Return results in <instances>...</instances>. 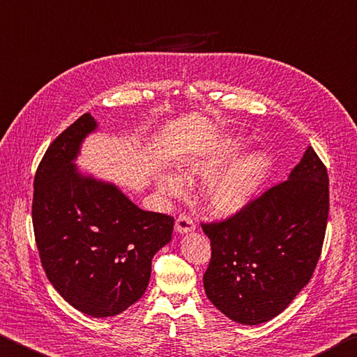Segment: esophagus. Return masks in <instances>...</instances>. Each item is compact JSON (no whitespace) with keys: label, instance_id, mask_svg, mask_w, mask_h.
<instances>
[{"label":"esophagus","instance_id":"34e87169","mask_svg":"<svg viewBox=\"0 0 357 357\" xmlns=\"http://www.w3.org/2000/svg\"><path fill=\"white\" fill-rule=\"evenodd\" d=\"M196 229V222L191 220L188 215H180L175 221V232L178 234H188L191 230Z\"/></svg>","mask_w":357,"mask_h":357}]
</instances>
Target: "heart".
<instances>
[{
	"label": "heart",
	"mask_w": 357,
	"mask_h": 357,
	"mask_svg": "<svg viewBox=\"0 0 357 357\" xmlns=\"http://www.w3.org/2000/svg\"><path fill=\"white\" fill-rule=\"evenodd\" d=\"M236 150H238V144L232 142L213 155L191 156L185 162L183 177H211L220 171L222 165H226L232 158ZM268 167H270V160L264 153H252L235 162L210 183L207 192L208 208L218 216H232L238 213L252 201L255 192L259 191ZM158 185L167 195H180L183 191L182 182L171 175L160 177Z\"/></svg>",
	"instance_id": "b5f03b06"
}]
</instances>
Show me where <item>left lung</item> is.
Here are the masks:
<instances>
[{
    "label": "left lung",
    "instance_id": "1",
    "mask_svg": "<svg viewBox=\"0 0 357 357\" xmlns=\"http://www.w3.org/2000/svg\"><path fill=\"white\" fill-rule=\"evenodd\" d=\"M328 213V171L309 147L289 180L227 220L202 222L211 246L204 289L215 307L251 326L284 312L315 271Z\"/></svg>",
    "mask_w": 357,
    "mask_h": 357
}]
</instances>
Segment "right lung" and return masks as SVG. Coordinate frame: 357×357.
Returning a JSON list of instances; mask_svg holds the SVG:
<instances>
[{"label": "right lung", "mask_w": 357, "mask_h": 357, "mask_svg": "<svg viewBox=\"0 0 357 357\" xmlns=\"http://www.w3.org/2000/svg\"><path fill=\"white\" fill-rule=\"evenodd\" d=\"M96 128L86 112L50 144L34 177L33 227L52 285L77 310L102 318L144 295L174 218L144 211L117 186L78 172L73 161Z\"/></svg>", "instance_id": "1"}]
</instances>
